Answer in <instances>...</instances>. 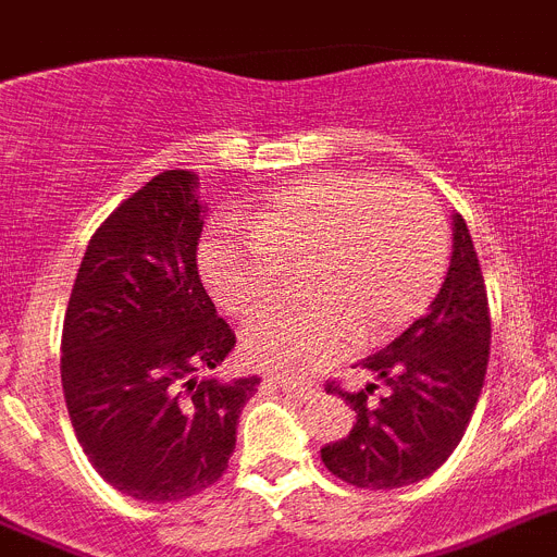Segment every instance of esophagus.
I'll list each match as a JSON object with an SVG mask.
<instances>
[{
  "mask_svg": "<svg viewBox=\"0 0 557 557\" xmlns=\"http://www.w3.org/2000/svg\"><path fill=\"white\" fill-rule=\"evenodd\" d=\"M268 386L282 388V392L293 394V397H301V400H315L318 388L315 386H304V383H296V380H282V377H270Z\"/></svg>",
  "mask_w": 557,
  "mask_h": 557,
  "instance_id": "1",
  "label": "esophagus"
}]
</instances>
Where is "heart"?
I'll list each match as a JSON object with an SVG mask.
<instances>
[{
    "label": "heart",
    "instance_id": "1",
    "mask_svg": "<svg viewBox=\"0 0 557 557\" xmlns=\"http://www.w3.org/2000/svg\"><path fill=\"white\" fill-rule=\"evenodd\" d=\"M213 298L250 318L278 301L284 270H301L304 310L268 312L242 335L247 363L304 374L380 344L425 310L448 270V227L431 194L369 174L298 183L199 253Z\"/></svg>",
    "mask_w": 557,
    "mask_h": 557
}]
</instances>
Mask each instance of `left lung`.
<instances>
[{
    "instance_id": "left-lung-1",
    "label": "left lung",
    "mask_w": 557,
    "mask_h": 557,
    "mask_svg": "<svg viewBox=\"0 0 557 557\" xmlns=\"http://www.w3.org/2000/svg\"><path fill=\"white\" fill-rule=\"evenodd\" d=\"M491 307L465 220L454 216V256L431 310L386 349L360 360L380 383L344 392L355 428L321 448L332 476L363 491H394L428 479L462 442L487 374ZM384 388L380 398L373 394Z\"/></svg>"
}]
</instances>
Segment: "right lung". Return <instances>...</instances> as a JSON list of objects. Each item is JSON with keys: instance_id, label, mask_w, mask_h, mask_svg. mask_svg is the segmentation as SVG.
Returning <instances> with one entry per match:
<instances>
[{"instance_id": "1", "label": "right lung", "mask_w": 557, "mask_h": 557, "mask_svg": "<svg viewBox=\"0 0 557 557\" xmlns=\"http://www.w3.org/2000/svg\"><path fill=\"white\" fill-rule=\"evenodd\" d=\"M202 225L191 171L157 174L92 233L66 304L61 386L75 436L103 482L140 502L211 487L259 388L211 377L236 335L199 278Z\"/></svg>"}]
</instances>
